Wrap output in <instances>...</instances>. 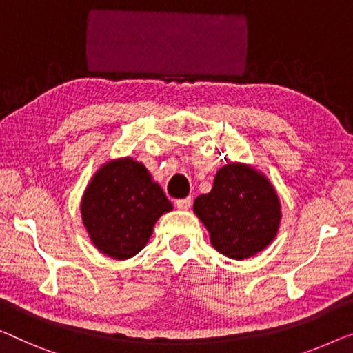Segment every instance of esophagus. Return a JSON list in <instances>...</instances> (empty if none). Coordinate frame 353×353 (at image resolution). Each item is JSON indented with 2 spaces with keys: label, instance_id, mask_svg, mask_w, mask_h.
<instances>
[{
  "label": "esophagus",
  "instance_id": "1",
  "mask_svg": "<svg viewBox=\"0 0 353 353\" xmlns=\"http://www.w3.org/2000/svg\"><path fill=\"white\" fill-rule=\"evenodd\" d=\"M176 206L181 209V210H187L190 209L192 206V198H182V199H177L176 201Z\"/></svg>",
  "mask_w": 353,
  "mask_h": 353
}]
</instances>
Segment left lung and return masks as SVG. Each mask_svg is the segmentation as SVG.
<instances>
[{"label": "left lung", "instance_id": "8db88e82", "mask_svg": "<svg viewBox=\"0 0 353 353\" xmlns=\"http://www.w3.org/2000/svg\"><path fill=\"white\" fill-rule=\"evenodd\" d=\"M193 212L209 231L214 249L231 260L265 250L282 220L281 199L270 179L238 161L220 168L210 192L194 199Z\"/></svg>", "mask_w": 353, "mask_h": 353}]
</instances>
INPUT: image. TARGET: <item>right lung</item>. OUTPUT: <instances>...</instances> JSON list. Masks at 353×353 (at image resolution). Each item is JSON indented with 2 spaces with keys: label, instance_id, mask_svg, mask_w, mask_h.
Masks as SVG:
<instances>
[{
  "label": "right lung",
  "instance_id": "1",
  "mask_svg": "<svg viewBox=\"0 0 353 353\" xmlns=\"http://www.w3.org/2000/svg\"><path fill=\"white\" fill-rule=\"evenodd\" d=\"M172 204L143 163L131 157L103 163L81 199L82 223L92 244L114 260L139 254Z\"/></svg>",
  "mask_w": 353,
  "mask_h": 353
}]
</instances>
